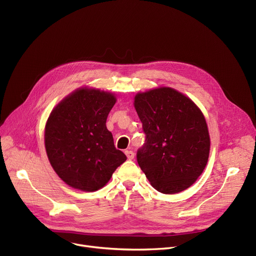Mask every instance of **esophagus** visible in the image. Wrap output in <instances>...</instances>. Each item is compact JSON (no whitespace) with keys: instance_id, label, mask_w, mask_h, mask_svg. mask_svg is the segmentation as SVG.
I'll return each instance as SVG.
<instances>
[{"instance_id":"obj_1","label":"esophagus","mask_w":256,"mask_h":256,"mask_svg":"<svg viewBox=\"0 0 256 256\" xmlns=\"http://www.w3.org/2000/svg\"><path fill=\"white\" fill-rule=\"evenodd\" d=\"M124 152H126L128 160H132L134 156H135V154H134V152H132V150H126Z\"/></svg>"}]
</instances>
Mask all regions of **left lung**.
<instances>
[{
    "instance_id": "8db88e82",
    "label": "left lung",
    "mask_w": 256,
    "mask_h": 256,
    "mask_svg": "<svg viewBox=\"0 0 256 256\" xmlns=\"http://www.w3.org/2000/svg\"><path fill=\"white\" fill-rule=\"evenodd\" d=\"M135 109L145 134L137 160L147 180L164 194L188 189L208 158L204 114L190 98L167 87L137 94Z\"/></svg>"
}]
</instances>
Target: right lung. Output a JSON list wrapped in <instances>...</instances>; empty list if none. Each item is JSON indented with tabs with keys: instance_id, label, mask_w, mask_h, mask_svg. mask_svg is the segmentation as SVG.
Returning <instances> with one entry per match:
<instances>
[{
	"instance_id": "right-lung-1",
	"label": "right lung",
	"mask_w": 256,
	"mask_h": 256,
	"mask_svg": "<svg viewBox=\"0 0 256 256\" xmlns=\"http://www.w3.org/2000/svg\"><path fill=\"white\" fill-rule=\"evenodd\" d=\"M116 102L111 93L76 90L50 113L46 126L50 163L67 184L93 192L102 188L126 156L116 150L106 117Z\"/></svg>"
}]
</instances>
